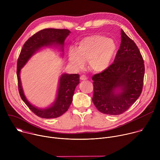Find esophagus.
<instances>
[{
  "instance_id": "1",
  "label": "esophagus",
  "mask_w": 160,
  "mask_h": 160,
  "mask_svg": "<svg viewBox=\"0 0 160 160\" xmlns=\"http://www.w3.org/2000/svg\"><path fill=\"white\" fill-rule=\"evenodd\" d=\"M80 78L81 80H87V77L85 75H82Z\"/></svg>"
}]
</instances>
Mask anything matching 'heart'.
<instances>
[{
    "label": "heart",
    "mask_w": 160,
    "mask_h": 160,
    "mask_svg": "<svg viewBox=\"0 0 160 160\" xmlns=\"http://www.w3.org/2000/svg\"><path fill=\"white\" fill-rule=\"evenodd\" d=\"M117 52V44L113 38L102 35L85 37L77 47L68 51V60L77 70L84 68L88 61L89 68L96 73H101L110 67Z\"/></svg>",
    "instance_id": "1"
}]
</instances>
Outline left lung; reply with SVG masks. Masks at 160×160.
<instances>
[{"label": "left lung", "instance_id": "left-lung-1", "mask_svg": "<svg viewBox=\"0 0 160 160\" xmlns=\"http://www.w3.org/2000/svg\"><path fill=\"white\" fill-rule=\"evenodd\" d=\"M145 68L135 42L121 30V44L115 61L106 71L92 77V102L101 112L111 115L126 111L139 98Z\"/></svg>", "mask_w": 160, "mask_h": 160}]
</instances>
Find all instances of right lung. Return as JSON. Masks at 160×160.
Segmentation results:
<instances>
[{
  "label": "right lung",
  "mask_w": 160,
  "mask_h": 160,
  "mask_svg": "<svg viewBox=\"0 0 160 160\" xmlns=\"http://www.w3.org/2000/svg\"><path fill=\"white\" fill-rule=\"evenodd\" d=\"M71 33L67 29H43L30 37L24 44L17 63V77L21 98L36 115L42 118H58L68 109L73 101L76 87L79 84V75L62 73L60 75L54 101L43 108L33 105L26 98L22 89L20 73L32 57L44 48H55L64 55V45L66 37Z\"/></svg>",
  "instance_id": "1"
}]
</instances>
